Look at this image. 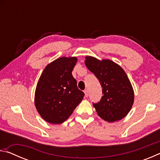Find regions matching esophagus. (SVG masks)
<instances>
[{"instance_id":"esophagus-1","label":"esophagus","mask_w":160,"mask_h":160,"mask_svg":"<svg viewBox=\"0 0 160 160\" xmlns=\"http://www.w3.org/2000/svg\"><path fill=\"white\" fill-rule=\"evenodd\" d=\"M84 92H85V95L86 97H88L89 96V93H88V90H85L84 91Z\"/></svg>"}]
</instances>
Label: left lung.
Listing matches in <instances>:
<instances>
[{
  "instance_id": "obj_1",
  "label": "left lung",
  "mask_w": 160,
  "mask_h": 160,
  "mask_svg": "<svg viewBox=\"0 0 160 160\" xmlns=\"http://www.w3.org/2000/svg\"><path fill=\"white\" fill-rule=\"evenodd\" d=\"M85 63L99 80L103 96L100 102L94 104L100 118L108 122L123 118L131 111L134 102L131 83L122 68L108 59L100 61L86 56Z\"/></svg>"
}]
</instances>
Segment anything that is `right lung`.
<instances>
[{"instance_id": "1", "label": "right lung", "mask_w": 160, "mask_h": 160, "mask_svg": "<svg viewBox=\"0 0 160 160\" xmlns=\"http://www.w3.org/2000/svg\"><path fill=\"white\" fill-rule=\"evenodd\" d=\"M78 58L61 57L48 64L35 91L34 104L48 123L61 124L69 118L85 94L77 87L72 75Z\"/></svg>"}]
</instances>
